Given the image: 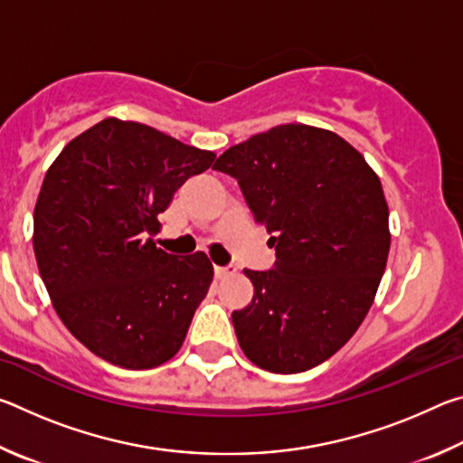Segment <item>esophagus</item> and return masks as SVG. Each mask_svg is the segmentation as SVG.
Returning <instances> with one entry per match:
<instances>
[{
  "label": "esophagus",
  "mask_w": 463,
  "mask_h": 463,
  "mask_svg": "<svg viewBox=\"0 0 463 463\" xmlns=\"http://www.w3.org/2000/svg\"><path fill=\"white\" fill-rule=\"evenodd\" d=\"M234 271H237V269H234L232 265H226V268H221V265H216V268H214L216 278H226V276H232Z\"/></svg>",
  "instance_id": "esophagus-1"
}]
</instances>
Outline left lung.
<instances>
[{"mask_svg":"<svg viewBox=\"0 0 463 463\" xmlns=\"http://www.w3.org/2000/svg\"><path fill=\"white\" fill-rule=\"evenodd\" d=\"M239 182L276 263L232 312L239 345L273 373L326 362L364 323L390 250L388 203L364 155L331 130L281 124L218 156Z\"/></svg>","mask_w":463,"mask_h":463,"instance_id":"8db88e82","label":"left lung"}]
</instances>
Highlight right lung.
Instances as JSON below:
<instances>
[{
	"label": "right lung",
	"instance_id": "1",
	"mask_svg": "<svg viewBox=\"0 0 463 463\" xmlns=\"http://www.w3.org/2000/svg\"><path fill=\"white\" fill-rule=\"evenodd\" d=\"M216 159L146 124L106 118L62 148L34 208V255L52 307L91 354L151 370L184 345L213 284L203 253L153 242L156 216Z\"/></svg>",
	"mask_w": 463,
	"mask_h": 463
}]
</instances>
